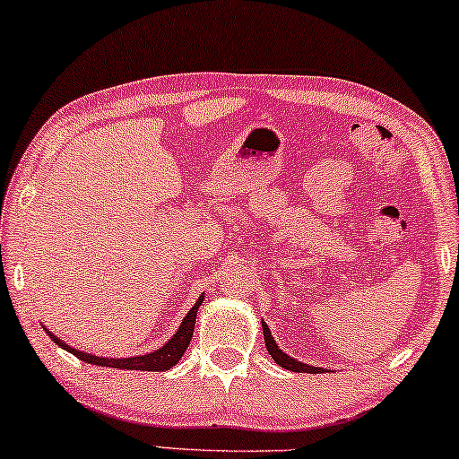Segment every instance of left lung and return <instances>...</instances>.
Here are the masks:
<instances>
[{"mask_svg": "<svg viewBox=\"0 0 459 459\" xmlns=\"http://www.w3.org/2000/svg\"><path fill=\"white\" fill-rule=\"evenodd\" d=\"M263 324V336H265V347L269 351V355H272V359L281 366L284 369H290V372H307V374H322L324 368H313V366H307V363L299 361V359H292V357H288L284 351H281L278 344H275L272 332H269L267 324Z\"/></svg>", "mask_w": 459, "mask_h": 459, "instance_id": "8db88e82", "label": "left lung"}]
</instances>
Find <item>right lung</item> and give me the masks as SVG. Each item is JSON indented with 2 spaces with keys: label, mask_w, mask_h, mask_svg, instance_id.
I'll return each instance as SVG.
<instances>
[{
  "label": "right lung",
  "mask_w": 459,
  "mask_h": 459,
  "mask_svg": "<svg viewBox=\"0 0 459 459\" xmlns=\"http://www.w3.org/2000/svg\"><path fill=\"white\" fill-rule=\"evenodd\" d=\"M203 294H200L196 303L190 311H187V316L184 317V322L175 332L173 338H169V341L162 344L160 349L152 351V353H146V355H135V357H96L91 353H81L71 344H66L65 341H60L58 336H54L52 332L48 330V334L52 341L58 344L60 349L68 351V353H73L74 357H79L81 361L85 363H93V366H104V368H118V369H140V372H167V369H171L175 363H178L181 357H184L187 344L192 341V334H194V324H196V313H198V307L203 305Z\"/></svg>",
  "instance_id": "1"
}]
</instances>
